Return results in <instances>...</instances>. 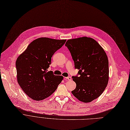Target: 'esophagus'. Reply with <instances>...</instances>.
I'll use <instances>...</instances> for the list:
<instances>
[{
  "mask_svg": "<svg viewBox=\"0 0 130 130\" xmlns=\"http://www.w3.org/2000/svg\"><path fill=\"white\" fill-rule=\"evenodd\" d=\"M66 79H68L69 81H70L72 80V78L71 77H66Z\"/></svg>",
  "mask_w": 130,
  "mask_h": 130,
  "instance_id": "34e87169",
  "label": "esophagus"
}]
</instances>
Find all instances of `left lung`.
Returning a JSON list of instances; mask_svg holds the SVG:
<instances>
[{"instance_id": "left-lung-1", "label": "left lung", "mask_w": 130, "mask_h": 130, "mask_svg": "<svg viewBox=\"0 0 130 130\" xmlns=\"http://www.w3.org/2000/svg\"><path fill=\"white\" fill-rule=\"evenodd\" d=\"M69 50L79 77L73 76L76 87L72 93L79 100L90 102L103 93L109 81V60L106 53L94 39L83 37L69 39Z\"/></svg>"}]
</instances>
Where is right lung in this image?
<instances>
[{
    "instance_id": "add662e5",
    "label": "right lung",
    "mask_w": 130,
    "mask_h": 130,
    "mask_svg": "<svg viewBox=\"0 0 130 130\" xmlns=\"http://www.w3.org/2000/svg\"><path fill=\"white\" fill-rule=\"evenodd\" d=\"M66 39L41 37L33 40L16 61L17 82L30 98L40 101L52 94L63 77L47 72L51 58Z\"/></svg>"
}]
</instances>
